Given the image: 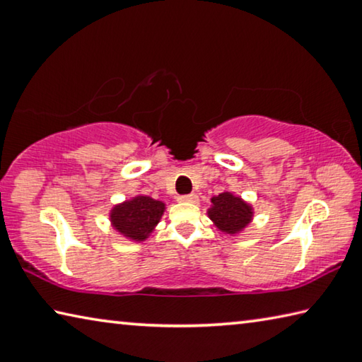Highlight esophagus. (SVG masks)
<instances>
[{
    "mask_svg": "<svg viewBox=\"0 0 362 362\" xmlns=\"http://www.w3.org/2000/svg\"><path fill=\"white\" fill-rule=\"evenodd\" d=\"M180 203H198V194L189 193V194H182L179 196Z\"/></svg>",
    "mask_w": 362,
    "mask_h": 362,
    "instance_id": "esophagus-1",
    "label": "esophagus"
}]
</instances>
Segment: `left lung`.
Here are the masks:
<instances>
[{
  "instance_id": "obj_1",
  "label": "left lung",
  "mask_w": 362,
  "mask_h": 362,
  "mask_svg": "<svg viewBox=\"0 0 362 362\" xmlns=\"http://www.w3.org/2000/svg\"><path fill=\"white\" fill-rule=\"evenodd\" d=\"M212 207L207 216L220 231L236 235L246 228L252 220V207L230 192H223L211 199Z\"/></svg>"
}]
</instances>
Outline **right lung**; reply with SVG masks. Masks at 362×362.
<instances>
[{
  "label": "right lung",
  "instance_id": "obj_1",
  "mask_svg": "<svg viewBox=\"0 0 362 362\" xmlns=\"http://www.w3.org/2000/svg\"><path fill=\"white\" fill-rule=\"evenodd\" d=\"M164 209L166 207L163 201H156L150 196H136L115 206L110 212V220L121 235L134 241H145L155 230Z\"/></svg>",
  "mask_w": 362,
  "mask_h": 362
}]
</instances>
